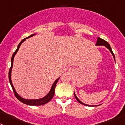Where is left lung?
Instances as JSON below:
<instances>
[{
    "label": "left lung",
    "instance_id": "1",
    "mask_svg": "<svg viewBox=\"0 0 125 125\" xmlns=\"http://www.w3.org/2000/svg\"><path fill=\"white\" fill-rule=\"evenodd\" d=\"M96 45H104V46H105V47H107V48L108 49H109V50H110V52H111V53H112V54L113 56H114V59H115V56H114V53H113L112 50V48H111V47H110V45H109V43H108L107 42H106V41H105V40H104V39H102L101 38H100V37H98V38H97V42H96ZM74 96H75V98H76V99H77V101H78V103H80V104H83V105H86V106H87V105H88H88H87V104H84V103H83L82 102H81V101H80L79 99H78V98H77V96H76V95L75 94V93H74Z\"/></svg>",
    "mask_w": 125,
    "mask_h": 125
}]
</instances>
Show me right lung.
Returning <instances> with one entry per match:
<instances>
[{
  "mask_svg": "<svg viewBox=\"0 0 125 125\" xmlns=\"http://www.w3.org/2000/svg\"><path fill=\"white\" fill-rule=\"evenodd\" d=\"M33 35H34V34L30 35V36H29L28 37L25 38V39H24L23 40H21V42L20 43V44L18 45V48H17V49H16V50L15 51V52H14L13 54L12 57H11V67H10V70H9V73H8V78H9L10 83V85H11V87H12L13 91L14 94H15V96H16V97L18 99L19 101H20L21 103H24V104H27V105H43V104H47V103H48V102H49L52 99V98H53V96H54V90H55L56 85V83H57V82H58V80L59 79V78H58V79H57L54 82V83H53V85H52V88H51L50 91L49 92V93H48L46 96H45L44 97H43V98H42V99H23V98H22L21 97H20V96L16 92V91H15V88H14L13 86V84H12V83H11V69H12L13 64V59H14V57H15V55L16 54V53H17L18 51L20 45H21V44L26 39L31 37L33 36Z\"/></svg>",
  "mask_w": 125,
  "mask_h": 125,
  "instance_id": "right-lung-1",
  "label": "right lung"
}]
</instances>
